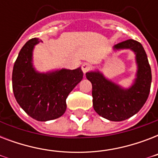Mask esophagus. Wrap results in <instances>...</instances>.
I'll return each mask as SVG.
<instances>
[{
  "instance_id": "obj_1",
  "label": "esophagus",
  "mask_w": 158,
  "mask_h": 158,
  "mask_svg": "<svg viewBox=\"0 0 158 158\" xmlns=\"http://www.w3.org/2000/svg\"><path fill=\"white\" fill-rule=\"evenodd\" d=\"M81 69L83 70V72H84V74H85V73L89 71V69H91V65L89 63H84V64H82Z\"/></svg>"
}]
</instances>
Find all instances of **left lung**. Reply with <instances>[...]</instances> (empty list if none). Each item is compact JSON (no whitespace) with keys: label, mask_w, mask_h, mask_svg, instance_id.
Here are the masks:
<instances>
[{"label":"left lung","mask_w":158,"mask_h":158,"mask_svg":"<svg viewBox=\"0 0 158 158\" xmlns=\"http://www.w3.org/2000/svg\"><path fill=\"white\" fill-rule=\"evenodd\" d=\"M115 50L130 49L136 55L138 70L135 83L129 89L108 80L99 71L86 73V78L93 86V105L102 117L111 121H121L139 112L149 95L152 73L147 54L142 44L129 39L118 43Z\"/></svg>","instance_id":"left-lung-1"}]
</instances>
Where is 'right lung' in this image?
<instances>
[{"mask_svg": "<svg viewBox=\"0 0 158 158\" xmlns=\"http://www.w3.org/2000/svg\"><path fill=\"white\" fill-rule=\"evenodd\" d=\"M39 42L28 40L20 50L14 64L12 87L16 101L22 109L38 121L60 117L66 110V98L81 81V68L39 73L33 66V50Z\"/></svg>", "mask_w": 158, "mask_h": 158, "instance_id": "obj_1", "label": "right lung"}]
</instances>
